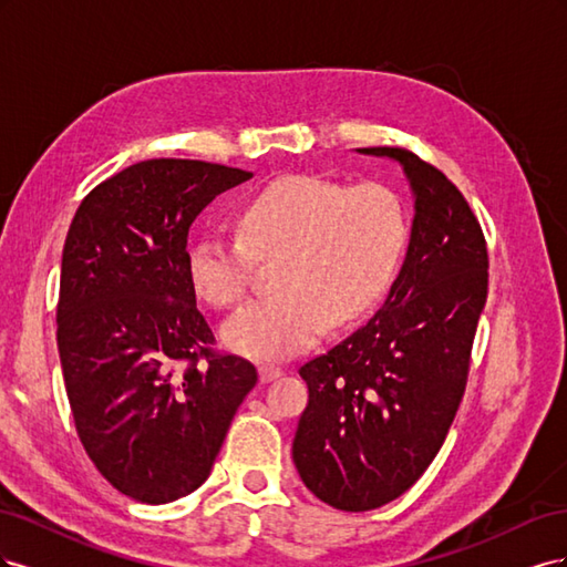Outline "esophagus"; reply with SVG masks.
I'll list each match as a JSON object with an SVG mask.
<instances>
[{
	"mask_svg": "<svg viewBox=\"0 0 567 567\" xmlns=\"http://www.w3.org/2000/svg\"><path fill=\"white\" fill-rule=\"evenodd\" d=\"M281 375H284V369H279V367H271V364H262L260 367V381L262 383L277 381V379H281Z\"/></svg>",
	"mask_w": 567,
	"mask_h": 567,
	"instance_id": "34e87169",
	"label": "esophagus"
}]
</instances>
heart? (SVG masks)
Here are the masks:
<instances>
[{"instance_id":"heart-1","label":"heart","mask_w":567,"mask_h":567,"mask_svg":"<svg viewBox=\"0 0 567 567\" xmlns=\"http://www.w3.org/2000/svg\"><path fill=\"white\" fill-rule=\"evenodd\" d=\"M238 236L205 234L188 250V279L219 310L241 305L255 260L274 262V293L225 326L227 346L255 359L305 350L331 326L364 317L390 286L406 246V213L392 188L290 175L248 196Z\"/></svg>"}]
</instances>
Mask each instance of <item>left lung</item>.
<instances>
[{"instance_id": "8db88e82", "label": "left lung", "mask_w": 567, "mask_h": 567, "mask_svg": "<svg viewBox=\"0 0 567 567\" xmlns=\"http://www.w3.org/2000/svg\"><path fill=\"white\" fill-rule=\"evenodd\" d=\"M359 153L402 163L414 227L381 310L300 367L310 400L293 440L307 489L352 513L398 499L437 456L466 392L489 277L483 227L435 165L400 146Z\"/></svg>"}]
</instances>
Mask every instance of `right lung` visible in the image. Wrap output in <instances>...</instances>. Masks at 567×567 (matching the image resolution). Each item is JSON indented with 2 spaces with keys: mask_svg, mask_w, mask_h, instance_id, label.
Returning <instances> with one entry per match:
<instances>
[{
  "mask_svg": "<svg viewBox=\"0 0 567 567\" xmlns=\"http://www.w3.org/2000/svg\"><path fill=\"white\" fill-rule=\"evenodd\" d=\"M252 173L151 158L82 198L65 236L56 340L75 431L125 496L167 504L198 489L257 383L215 348L188 279V229Z\"/></svg>",
  "mask_w": 567,
  "mask_h": 567,
  "instance_id": "add662e5",
  "label": "right lung"
}]
</instances>
